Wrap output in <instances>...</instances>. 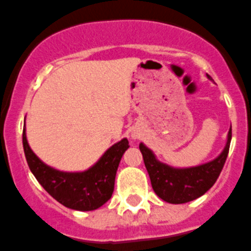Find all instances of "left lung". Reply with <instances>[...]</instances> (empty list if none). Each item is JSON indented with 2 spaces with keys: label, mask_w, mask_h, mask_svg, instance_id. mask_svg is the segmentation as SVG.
Here are the masks:
<instances>
[{
  "label": "left lung",
  "mask_w": 251,
  "mask_h": 251,
  "mask_svg": "<svg viewBox=\"0 0 251 251\" xmlns=\"http://www.w3.org/2000/svg\"><path fill=\"white\" fill-rule=\"evenodd\" d=\"M208 79L212 80L207 74ZM231 140V127L229 128L226 144L223 151L214 160L193 167H172L157 160L156 154L145 144H140V151L151 179L154 193L167 203L182 204L202 197L209 191L221 175L226 163Z\"/></svg>",
  "instance_id": "left-lung-1"
}]
</instances>
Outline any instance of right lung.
Masks as SVG:
<instances>
[{
	"label": "right lung",
	"mask_w": 251,
	"mask_h": 251,
	"mask_svg": "<svg viewBox=\"0 0 251 251\" xmlns=\"http://www.w3.org/2000/svg\"><path fill=\"white\" fill-rule=\"evenodd\" d=\"M22 140L25 160L39 184L60 204L80 212L98 209L111 198L119 163L128 149L127 139H123L86 171L64 172L46 165L32 151L25 135V119Z\"/></svg>",
	"instance_id": "add662e5"
}]
</instances>
